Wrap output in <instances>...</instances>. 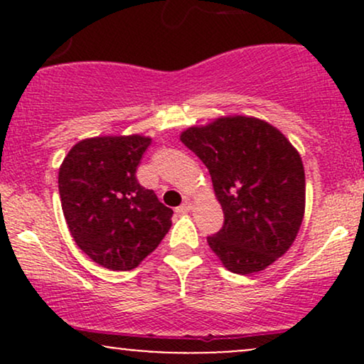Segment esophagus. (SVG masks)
<instances>
[{
    "label": "esophagus",
    "instance_id": "esophagus-1",
    "mask_svg": "<svg viewBox=\"0 0 364 364\" xmlns=\"http://www.w3.org/2000/svg\"><path fill=\"white\" fill-rule=\"evenodd\" d=\"M191 210V203L190 202H183L181 205L176 208V214H188Z\"/></svg>",
    "mask_w": 364,
    "mask_h": 364
}]
</instances>
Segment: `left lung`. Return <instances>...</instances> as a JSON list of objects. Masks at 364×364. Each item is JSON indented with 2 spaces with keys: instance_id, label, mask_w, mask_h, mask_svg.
<instances>
[{
  "instance_id": "left-lung-1",
  "label": "left lung",
  "mask_w": 364,
  "mask_h": 364,
  "mask_svg": "<svg viewBox=\"0 0 364 364\" xmlns=\"http://www.w3.org/2000/svg\"><path fill=\"white\" fill-rule=\"evenodd\" d=\"M181 141L207 166L224 224L208 236L228 270L255 274L294 243L304 215L298 150L272 124L246 116L188 128Z\"/></svg>"
}]
</instances>
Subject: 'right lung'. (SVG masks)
I'll return each instance as SVG.
<instances>
[{
	"instance_id": "add662e5",
	"label": "right lung",
	"mask_w": 364,
	"mask_h": 364,
	"mask_svg": "<svg viewBox=\"0 0 364 364\" xmlns=\"http://www.w3.org/2000/svg\"><path fill=\"white\" fill-rule=\"evenodd\" d=\"M150 139L95 136L78 141L58 176L61 207L75 243L109 270H132L157 248L173 210L136 179Z\"/></svg>"
}]
</instances>
